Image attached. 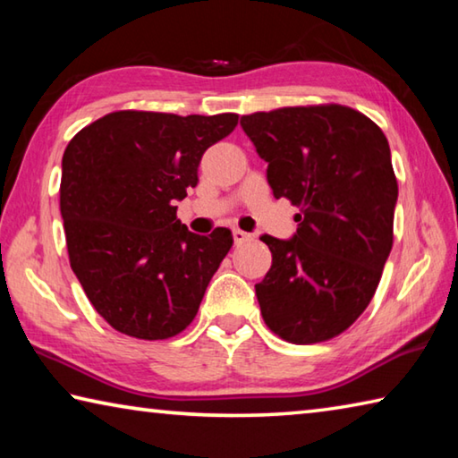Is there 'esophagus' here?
<instances>
[{"label": "esophagus", "instance_id": "34e87169", "mask_svg": "<svg viewBox=\"0 0 458 458\" xmlns=\"http://www.w3.org/2000/svg\"><path fill=\"white\" fill-rule=\"evenodd\" d=\"M232 236H234V244H238V246L248 242V240H252V234H248V232L240 230V228H236L234 232H232Z\"/></svg>", "mask_w": 458, "mask_h": 458}]
</instances>
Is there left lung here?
I'll return each instance as SVG.
<instances>
[{"instance_id":"obj_1","label":"left lung","mask_w":458,"mask_h":458,"mask_svg":"<svg viewBox=\"0 0 458 458\" xmlns=\"http://www.w3.org/2000/svg\"><path fill=\"white\" fill-rule=\"evenodd\" d=\"M240 125L275 198L299 208L291 240L260 238L273 254L254 286L262 319L289 344L329 341L366 311L392 250L390 145L366 114L335 103L244 114Z\"/></svg>"}]
</instances>
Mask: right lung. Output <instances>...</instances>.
Listing matches in <instances>:
<instances>
[{
    "mask_svg": "<svg viewBox=\"0 0 458 458\" xmlns=\"http://www.w3.org/2000/svg\"><path fill=\"white\" fill-rule=\"evenodd\" d=\"M236 113L114 111L76 133L62 157L60 214L68 259L97 313L135 339H169L198 315L226 257L228 228L198 236L177 220V199L198 185L208 147Z\"/></svg>",
    "mask_w": 458,
    "mask_h": 458,
    "instance_id": "right-lung-1",
    "label": "right lung"
}]
</instances>
